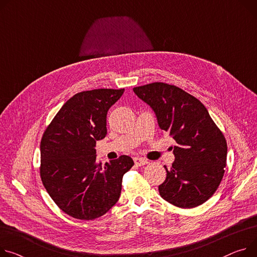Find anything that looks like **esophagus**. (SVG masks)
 Returning <instances> with one entry per match:
<instances>
[{"label":"esophagus","instance_id":"esophagus-1","mask_svg":"<svg viewBox=\"0 0 257 257\" xmlns=\"http://www.w3.org/2000/svg\"><path fill=\"white\" fill-rule=\"evenodd\" d=\"M134 162H135V165L138 167H142L148 164V161L145 159H142V157H135Z\"/></svg>","mask_w":257,"mask_h":257}]
</instances>
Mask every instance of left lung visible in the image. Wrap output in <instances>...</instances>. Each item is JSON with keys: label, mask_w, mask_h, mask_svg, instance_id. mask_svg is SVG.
Returning <instances> with one entry per match:
<instances>
[{"label": "left lung", "mask_w": 257, "mask_h": 257, "mask_svg": "<svg viewBox=\"0 0 257 257\" xmlns=\"http://www.w3.org/2000/svg\"><path fill=\"white\" fill-rule=\"evenodd\" d=\"M155 112L160 127L173 136L175 162L159 186L164 200L191 209L218 188L226 166V140L206 107L183 89L164 82L134 87Z\"/></svg>", "instance_id": "1"}]
</instances>
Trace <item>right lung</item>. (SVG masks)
Returning a JSON list of instances; mask_svg holds the SVG:
<instances>
[{
    "instance_id": "obj_1",
    "label": "right lung",
    "mask_w": 257,
    "mask_h": 257,
    "mask_svg": "<svg viewBox=\"0 0 257 257\" xmlns=\"http://www.w3.org/2000/svg\"><path fill=\"white\" fill-rule=\"evenodd\" d=\"M124 88L78 92L46 127L40 145L42 183L53 202L69 216L93 220L119 200L122 177L134 166L127 155L102 166L95 143L107 135V112Z\"/></svg>"
}]
</instances>
